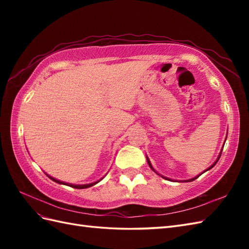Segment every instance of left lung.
<instances>
[{"mask_svg": "<svg viewBox=\"0 0 249 249\" xmlns=\"http://www.w3.org/2000/svg\"><path fill=\"white\" fill-rule=\"evenodd\" d=\"M226 139H227V137H226ZM226 142V141H225ZM224 145H225V143H224ZM221 152H223V150H221L220 151V153H219V155H218V157L217 158H216V160L214 161V163H213V165L212 166H210L208 169H206V170H204L202 173H204V172H206V171H208V170H210V169H212L215 165H216V163H217V161H218V160H219V158H220V155H221ZM146 160H147V163H149V166H150V168L152 169V170L153 171H154V172H156L157 174H158V176H160L162 178H165V179H169V181H172V179L171 178H166V177H163V176H161V174H160V173H158L156 170H155V169L154 168H153L152 167V163H151V161H150V160H149V157H147L146 156ZM202 173H200L199 174V176H197V177H195V178H189V179H185V181H183V182H192V181H194V179H196V178H199L200 176H201V174H202Z\"/></svg>", "mask_w": 249, "mask_h": 249, "instance_id": "obj_1", "label": "left lung"}]
</instances>
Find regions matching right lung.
Returning a JSON list of instances; mask_svg holds the SVG:
<instances>
[{"label":"right lung","mask_w":249,"mask_h":249,"mask_svg":"<svg viewBox=\"0 0 249 249\" xmlns=\"http://www.w3.org/2000/svg\"><path fill=\"white\" fill-rule=\"evenodd\" d=\"M47 174V173H46ZM47 176H48L52 181L53 182H55V183H59V184H63V185H67V186H71V187H73V188H79V189H82V188H89V187H91V186H93V185H95V184H97L98 182H100L102 181V178L99 179V181H97V182H94V183H89V184H83V185H75V184H71V183H66V182H62V181H60V179H56V178H52V177H50L49 174H47Z\"/></svg>","instance_id":"1"}]
</instances>
